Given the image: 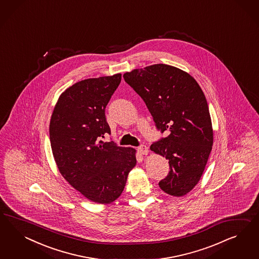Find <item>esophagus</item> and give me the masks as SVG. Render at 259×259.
Returning a JSON list of instances; mask_svg holds the SVG:
<instances>
[{
    "label": "esophagus",
    "mask_w": 259,
    "mask_h": 259,
    "mask_svg": "<svg viewBox=\"0 0 259 259\" xmlns=\"http://www.w3.org/2000/svg\"><path fill=\"white\" fill-rule=\"evenodd\" d=\"M138 152L141 154V155H147L148 154V148L145 146V145H141L139 148H138Z\"/></svg>",
    "instance_id": "34e87169"
}]
</instances>
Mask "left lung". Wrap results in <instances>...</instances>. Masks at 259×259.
Wrapping results in <instances>:
<instances>
[{
	"instance_id": "1",
	"label": "left lung",
	"mask_w": 259,
	"mask_h": 259,
	"mask_svg": "<svg viewBox=\"0 0 259 259\" xmlns=\"http://www.w3.org/2000/svg\"><path fill=\"white\" fill-rule=\"evenodd\" d=\"M123 78L145 102L157 130L169 133L150 147L169 160L170 172L159 187L171 196L186 195L200 180L212 151L203 91L187 72L162 63L126 72Z\"/></svg>"
}]
</instances>
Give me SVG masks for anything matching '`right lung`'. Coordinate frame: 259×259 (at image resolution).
<instances>
[{"instance_id": "1", "label": "right lung", "mask_w": 259, "mask_h": 259, "mask_svg": "<svg viewBox=\"0 0 259 259\" xmlns=\"http://www.w3.org/2000/svg\"><path fill=\"white\" fill-rule=\"evenodd\" d=\"M120 80L121 74H116L73 84L60 96L50 120V143L59 171L96 203L115 201L137 163L134 148L101 141L111 134L105 108Z\"/></svg>"}]
</instances>
